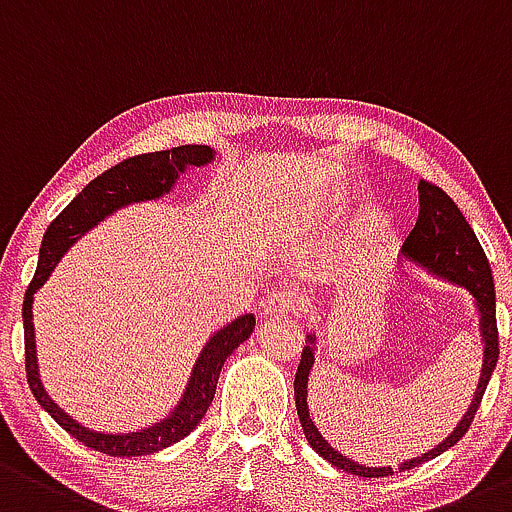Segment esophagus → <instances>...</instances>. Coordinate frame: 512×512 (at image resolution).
Here are the masks:
<instances>
[{"label":"esophagus","instance_id":"esophagus-1","mask_svg":"<svg viewBox=\"0 0 512 512\" xmlns=\"http://www.w3.org/2000/svg\"><path fill=\"white\" fill-rule=\"evenodd\" d=\"M304 309V299L292 292H272L270 297L262 304L265 316H279V314H297Z\"/></svg>","mask_w":512,"mask_h":512}]
</instances>
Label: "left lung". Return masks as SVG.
Returning a JSON list of instances; mask_svg holds the SVG:
<instances>
[{"label":"left lung","instance_id":"left-lung-1","mask_svg":"<svg viewBox=\"0 0 512 512\" xmlns=\"http://www.w3.org/2000/svg\"><path fill=\"white\" fill-rule=\"evenodd\" d=\"M419 215L417 223L407 235L405 245H402V255L414 265L424 267L427 272L437 274V277L446 279L451 284H461L464 289H469L471 297L476 299L478 309V326H481V341H483V368L481 378H478V387L473 392V402L466 410L461 422L456 424L454 432L449 434L441 444L434 446L432 451L422 456H414V459L400 464L397 471L414 469V466L424 464L429 459H437L439 454H444L446 449L456 444L466 432H469L473 417H476L478 407H481L483 392H486L488 380H491L493 370L498 363V324H496V287H493V274L491 265H488V257L483 252L481 242H478L476 233L471 230V225L466 223L464 213L456 208V203L441 191L439 186L429 184V181H419ZM309 346H304L301 353V363L297 370V378H294V397H297V414L301 429H304L306 441L311 444V449L319 456H324L328 464L338 466L346 473L363 478H383L397 473L390 466H363L358 461L348 459V456L338 454L328 441L321 437V432L316 429V424L309 417V405H306V387H309V373L314 368V343L316 336L309 333L306 336Z\"/></svg>","mask_w":512,"mask_h":512}]
</instances>
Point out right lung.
<instances>
[{"mask_svg":"<svg viewBox=\"0 0 512 512\" xmlns=\"http://www.w3.org/2000/svg\"><path fill=\"white\" fill-rule=\"evenodd\" d=\"M215 152L206 144H184V147L166 149V152H152V154H139V157L120 161L117 166L107 169L98 179L90 181L78 196L58 213L46 228L43 235L41 250H39V267H36L34 279H31L29 289L24 297V309H21V319H24V353H26V380H29L31 392L39 400V405L66 429L71 437L83 441L90 449L102 451L107 456H144L154 454V451L166 449V446L176 444L203 419V414L211 407L215 385H218L220 368L230 353L247 341L255 328V316L245 314L230 321L220 331H215L208 343L203 346L201 355H198L196 365L191 370V378L181 395L179 405L169 412V417L159 419L152 427H144L139 432L129 434H105L93 432V429L83 427L75 422L68 412H63L56 402L48 397L43 390L39 378V363H36V338H34V294L39 292L48 277H51L53 267L58 265L68 247L75 240L83 238L90 228L105 220L120 208L129 206V203L139 201H154L169 193L174 188L176 179L186 171V166H206L211 164Z\"/></svg>","mask_w":512,"mask_h":512,"instance_id":"1","label":"right lung"}]
</instances>
